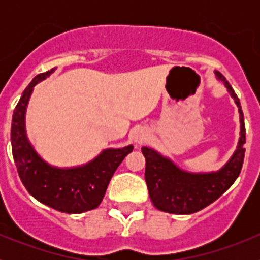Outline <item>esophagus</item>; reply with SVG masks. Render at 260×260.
Instances as JSON below:
<instances>
[{"mask_svg":"<svg viewBox=\"0 0 260 260\" xmlns=\"http://www.w3.org/2000/svg\"><path fill=\"white\" fill-rule=\"evenodd\" d=\"M132 135H133V139H134L135 143L139 144V143H142L144 139H146L147 130L143 127H137V128H134V132H133Z\"/></svg>","mask_w":260,"mask_h":260,"instance_id":"esophagus-1","label":"esophagus"}]
</instances>
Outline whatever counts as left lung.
<instances>
[{"instance_id":"8db88e82","label":"left lung","mask_w":260,"mask_h":260,"mask_svg":"<svg viewBox=\"0 0 260 260\" xmlns=\"http://www.w3.org/2000/svg\"><path fill=\"white\" fill-rule=\"evenodd\" d=\"M215 74L224 83L238 107L241 132L237 148L220 171L191 173L178 168L171 158L165 157L150 147H142V152L146 157L144 178L151 201L157 210L176 215L198 212L220 198L240 176L245 157L243 144L246 143L245 119L240 99L221 73L215 71Z\"/></svg>"}]
</instances>
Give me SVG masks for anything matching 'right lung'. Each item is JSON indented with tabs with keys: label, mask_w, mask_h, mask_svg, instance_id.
<instances>
[{
	"label": "right lung",
	"mask_w": 260,
	"mask_h": 260,
	"mask_svg": "<svg viewBox=\"0 0 260 260\" xmlns=\"http://www.w3.org/2000/svg\"><path fill=\"white\" fill-rule=\"evenodd\" d=\"M56 68L36 75L23 91L11 119V147L18 174L27 191L59 212L82 213L95 210L104 198L109 181L125 156L134 147L107 148L80 167L58 168L38 155L26 134V110L34 87L49 77Z\"/></svg>",
	"instance_id": "obj_1"
}]
</instances>
